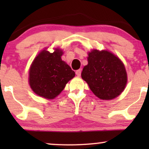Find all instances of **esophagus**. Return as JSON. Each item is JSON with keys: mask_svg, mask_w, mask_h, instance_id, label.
<instances>
[{"mask_svg": "<svg viewBox=\"0 0 149 149\" xmlns=\"http://www.w3.org/2000/svg\"><path fill=\"white\" fill-rule=\"evenodd\" d=\"M81 69H79V70H77L76 71V74H77L78 77L81 76Z\"/></svg>", "mask_w": 149, "mask_h": 149, "instance_id": "34e87169", "label": "esophagus"}]
</instances>
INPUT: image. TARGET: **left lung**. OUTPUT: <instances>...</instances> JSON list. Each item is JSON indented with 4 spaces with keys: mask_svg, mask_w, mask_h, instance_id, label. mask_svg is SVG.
<instances>
[{
    "mask_svg": "<svg viewBox=\"0 0 149 149\" xmlns=\"http://www.w3.org/2000/svg\"><path fill=\"white\" fill-rule=\"evenodd\" d=\"M87 60L81 77L91 91L101 100H112L121 94L127 83V73L119 58L107 51L93 50Z\"/></svg>",
    "mask_w": 149,
    "mask_h": 149,
    "instance_id": "obj_1",
    "label": "left lung"
}]
</instances>
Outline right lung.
I'll use <instances>...</instances> for the list:
<instances>
[{"mask_svg":"<svg viewBox=\"0 0 149 149\" xmlns=\"http://www.w3.org/2000/svg\"><path fill=\"white\" fill-rule=\"evenodd\" d=\"M63 52L43 50L32 62L29 71V83L33 91L47 99H54L62 92L75 72L62 60Z\"/></svg>","mask_w":149,"mask_h":149,"instance_id":"obj_1","label":"right lung"}]
</instances>
